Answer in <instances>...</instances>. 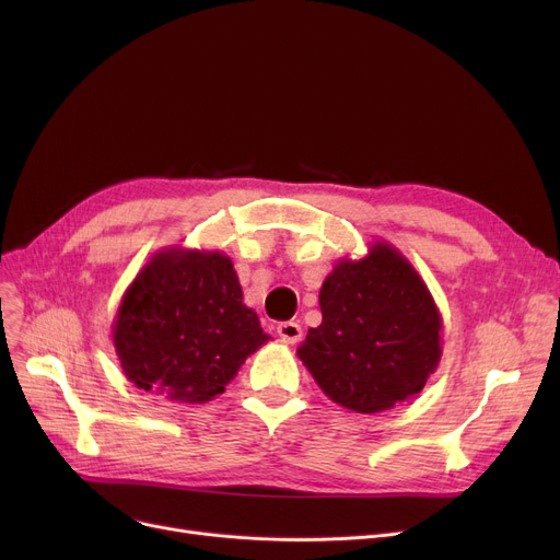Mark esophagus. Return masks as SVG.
Listing matches in <instances>:
<instances>
[{
    "mask_svg": "<svg viewBox=\"0 0 560 560\" xmlns=\"http://www.w3.org/2000/svg\"><path fill=\"white\" fill-rule=\"evenodd\" d=\"M277 334L279 338L285 342V345H295L302 340V327L298 325V322H279L277 325Z\"/></svg>",
    "mask_w": 560,
    "mask_h": 560,
    "instance_id": "obj_1",
    "label": "esophagus"
}]
</instances>
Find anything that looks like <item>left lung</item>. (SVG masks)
I'll list each match as a JSON object with an SVG mask.
<instances>
[{
    "instance_id": "1",
    "label": "left lung",
    "mask_w": 560,
    "mask_h": 560,
    "mask_svg": "<svg viewBox=\"0 0 560 560\" xmlns=\"http://www.w3.org/2000/svg\"><path fill=\"white\" fill-rule=\"evenodd\" d=\"M322 325L298 357L331 401L381 413L416 397L443 357V317L422 277L390 243L340 258L319 288Z\"/></svg>"
}]
</instances>
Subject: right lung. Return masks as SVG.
I'll return each instance as SVG.
<instances>
[{
    "instance_id": "right-lung-1",
    "label": "right lung",
    "mask_w": 560,
    "mask_h": 560,
    "mask_svg": "<svg viewBox=\"0 0 560 560\" xmlns=\"http://www.w3.org/2000/svg\"><path fill=\"white\" fill-rule=\"evenodd\" d=\"M268 340L222 252H156L113 319L115 354L127 378L179 404L215 399Z\"/></svg>"
}]
</instances>
